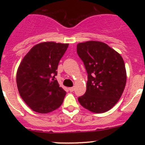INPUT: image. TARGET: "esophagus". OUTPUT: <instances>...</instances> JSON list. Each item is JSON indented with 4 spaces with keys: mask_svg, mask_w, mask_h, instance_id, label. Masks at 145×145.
<instances>
[{
    "mask_svg": "<svg viewBox=\"0 0 145 145\" xmlns=\"http://www.w3.org/2000/svg\"><path fill=\"white\" fill-rule=\"evenodd\" d=\"M74 87H71V88H69V91L70 92H73V91H74Z\"/></svg>",
    "mask_w": 145,
    "mask_h": 145,
    "instance_id": "34e87169",
    "label": "esophagus"
}]
</instances>
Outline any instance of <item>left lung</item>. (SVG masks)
I'll return each instance as SVG.
<instances>
[{
  "instance_id": "obj_1",
  "label": "left lung",
  "mask_w": 145,
  "mask_h": 145,
  "mask_svg": "<svg viewBox=\"0 0 145 145\" xmlns=\"http://www.w3.org/2000/svg\"><path fill=\"white\" fill-rule=\"evenodd\" d=\"M77 53L88 74L86 92L78 98L81 106L94 113H104L119 100L126 83L122 57L100 41L80 43Z\"/></svg>"
}]
</instances>
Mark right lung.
<instances>
[{
    "instance_id": "obj_1",
    "label": "right lung",
    "mask_w": 145,
    "mask_h": 145,
    "mask_svg": "<svg viewBox=\"0 0 145 145\" xmlns=\"http://www.w3.org/2000/svg\"><path fill=\"white\" fill-rule=\"evenodd\" d=\"M68 43L43 42L34 45L17 69L16 81L20 96L34 112L48 114L61 106L66 92L55 76Z\"/></svg>"
}]
</instances>
